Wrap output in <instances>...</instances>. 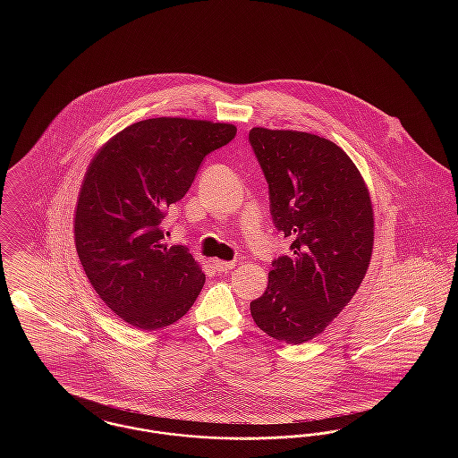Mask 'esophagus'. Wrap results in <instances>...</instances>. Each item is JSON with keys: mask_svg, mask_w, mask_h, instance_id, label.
<instances>
[{"mask_svg": "<svg viewBox=\"0 0 458 458\" xmlns=\"http://www.w3.org/2000/svg\"><path fill=\"white\" fill-rule=\"evenodd\" d=\"M213 267H215L218 273H226V271H230V269L235 267V262L215 259V261H213Z\"/></svg>", "mask_w": 458, "mask_h": 458, "instance_id": "obj_1", "label": "esophagus"}]
</instances>
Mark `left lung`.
Returning <instances> with one entry per match:
<instances>
[{
    "label": "left lung",
    "mask_w": 458,
    "mask_h": 458,
    "mask_svg": "<svg viewBox=\"0 0 458 458\" xmlns=\"http://www.w3.org/2000/svg\"><path fill=\"white\" fill-rule=\"evenodd\" d=\"M249 142L269 187L273 223L292 240L290 254L271 262L250 314L271 338L299 345L325 331L366 276L369 191L345 151L319 135L256 127Z\"/></svg>",
    "instance_id": "obj_1"
}]
</instances>
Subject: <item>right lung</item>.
<instances>
[{"instance_id":"obj_1","label":"right lung","mask_w":458,"mask_h":458,"mask_svg":"<svg viewBox=\"0 0 458 458\" xmlns=\"http://www.w3.org/2000/svg\"><path fill=\"white\" fill-rule=\"evenodd\" d=\"M235 133L230 123L149 118L118 131L90 161L75 247L96 293L131 327H170L196 302L206 276L187 247L163 243L161 225L202 159Z\"/></svg>"}]
</instances>
